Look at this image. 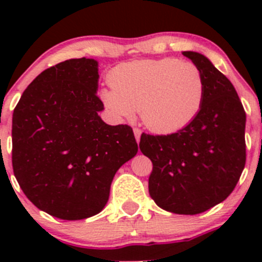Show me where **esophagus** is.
Segmentation results:
<instances>
[{
	"mask_svg": "<svg viewBox=\"0 0 262 262\" xmlns=\"http://www.w3.org/2000/svg\"><path fill=\"white\" fill-rule=\"evenodd\" d=\"M133 132H134V136H136V141H137V143H139V141H141V134H142L141 129L134 128V129H133Z\"/></svg>",
	"mask_w": 262,
	"mask_h": 262,
	"instance_id": "esophagus-1",
	"label": "esophagus"
}]
</instances>
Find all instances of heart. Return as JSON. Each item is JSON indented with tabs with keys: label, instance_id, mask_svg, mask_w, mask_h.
<instances>
[{
	"label": "heart",
	"instance_id": "heart-1",
	"mask_svg": "<svg viewBox=\"0 0 262 262\" xmlns=\"http://www.w3.org/2000/svg\"><path fill=\"white\" fill-rule=\"evenodd\" d=\"M113 90H102L101 99L113 114L129 119L139 110L149 130L178 132L191 123L204 101V77L191 62L178 58L121 63L110 72Z\"/></svg>",
	"mask_w": 262,
	"mask_h": 262
}]
</instances>
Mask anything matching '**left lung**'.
<instances>
[{
  "mask_svg": "<svg viewBox=\"0 0 262 262\" xmlns=\"http://www.w3.org/2000/svg\"><path fill=\"white\" fill-rule=\"evenodd\" d=\"M204 77L196 118L176 133H143L142 153L153 163L149 195L167 212L194 215L228 198L246 163V113L236 89L205 55L182 52Z\"/></svg>",
  "mask_w": 262,
  "mask_h": 262,
  "instance_id": "1",
  "label": "left lung"
}]
</instances>
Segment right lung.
<instances>
[{
    "label": "right lung",
    "mask_w": 262,
    "mask_h": 262,
    "mask_svg": "<svg viewBox=\"0 0 262 262\" xmlns=\"http://www.w3.org/2000/svg\"><path fill=\"white\" fill-rule=\"evenodd\" d=\"M99 63L68 59L43 71L12 115V167L43 212L66 221L100 213L116 171L138 152L129 125L99 116Z\"/></svg>",
    "instance_id": "obj_1"
}]
</instances>
